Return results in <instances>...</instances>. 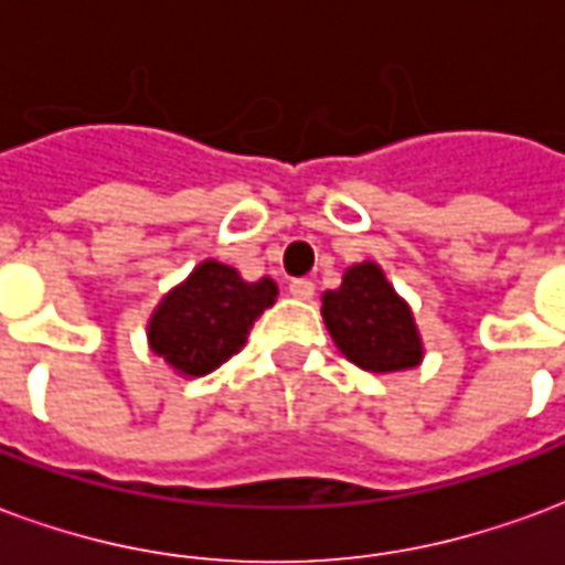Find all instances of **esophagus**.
<instances>
[{
	"label": "esophagus",
	"instance_id": "1",
	"mask_svg": "<svg viewBox=\"0 0 565 565\" xmlns=\"http://www.w3.org/2000/svg\"><path fill=\"white\" fill-rule=\"evenodd\" d=\"M288 291L298 300H310L312 295H316V286H312L310 279H291V282H288Z\"/></svg>",
	"mask_w": 565,
	"mask_h": 565
}]
</instances>
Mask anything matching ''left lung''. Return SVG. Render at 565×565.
<instances>
[{
  "mask_svg": "<svg viewBox=\"0 0 565 565\" xmlns=\"http://www.w3.org/2000/svg\"><path fill=\"white\" fill-rule=\"evenodd\" d=\"M322 316L337 349L361 370L397 373L422 364L424 345L413 310L373 262L352 265L340 288L324 291Z\"/></svg>",
  "mask_w": 565,
  "mask_h": 565,
  "instance_id": "obj_1",
  "label": "left lung"
}]
</instances>
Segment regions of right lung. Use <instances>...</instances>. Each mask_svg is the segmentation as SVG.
I'll return each mask as SVG.
<instances>
[{
  "label": "right lung",
  "instance_id": "right-lung-1",
  "mask_svg": "<svg viewBox=\"0 0 565 565\" xmlns=\"http://www.w3.org/2000/svg\"><path fill=\"white\" fill-rule=\"evenodd\" d=\"M274 300L277 282L270 277L246 282L234 267L207 258L159 300L147 340L180 376H207L241 352L255 319Z\"/></svg>",
  "mask_w": 565,
  "mask_h": 565
}]
</instances>
